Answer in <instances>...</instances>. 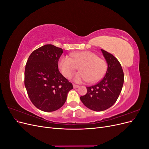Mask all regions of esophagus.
<instances>
[{
	"instance_id": "esophagus-1",
	"label": "esophagus",
	"mask_w": 149,
	"mask_h": 149,
	"mask_svg": "<svg viewBox=\"0 0 149 149\" xmlns=\"http://www.w3.org/2000/svg\"><path fill=\"white\" fill-rule=\"evenodd\" d=\"M79 87V86L76 85V84H73V88H78Z\"/></svg>"
}]
</instances>
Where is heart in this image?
Wrapping results in <instances>:
<instances>
[{"label":"heart","mask_w":149,"mask_h":149,"mask_svg":"<svg viewBox=\"0 0 149 149\" xmlns=\"http://www.w3.org/2000/svg\"><path fill=\"white\" fill-rule=\"evenodd\" d=\"M71 58L62 55L58 60V68L65 77H69L79 66V72L71 78L73 81L81 83L89 81L96 83L104 76L107 65L105 60L90 51L76 52L71 53Z\"/></svg>","instance_id":"heart-1"}]
</instances>
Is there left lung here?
<instances>
[{"instance_id": "1", "label": "left lung", "mask_w": 149, "mask_h": 149, "mask_svg": "<svg viewBox=\"0 0 149 149\" xmlns=\"http://www.w3.org/2000/svg\"><path fill=\"white\" fill-rule=\"evenodd\" d=\"M101 52L107 64L104 77L97 84L86 87V94L80 97L84 105L94 111L106 110L114 104L121 92L124 80L123 70L118 59L102 49Z\"/></svg>"}]
</instances>
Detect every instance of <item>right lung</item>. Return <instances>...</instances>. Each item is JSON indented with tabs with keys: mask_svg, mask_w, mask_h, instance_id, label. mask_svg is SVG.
<instances>
[{
	"mask_svg": "<svg viewBox=\"0 0 149 149\" xmlns=\"http://www.w3.org/2000/svg\"><path fill=\"white\" fill-rule=\"evenodd\" d=\"M63 49L45 45L31 53L25 70V86L33 105L45 112L58 110L65 104L73 84L61 74L58 63Z\"/></svg>",
	"mask_w": 149,
	"mask_h": 149,
	"instance_id": "1",
	"label": "right lung"
}]
</instances>
